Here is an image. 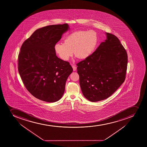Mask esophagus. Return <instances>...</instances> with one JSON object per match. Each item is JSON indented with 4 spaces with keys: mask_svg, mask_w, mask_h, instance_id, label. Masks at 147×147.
I'll use <instances>...</instances> for the list:
<instances>
[{
    "mask_svg": "<svg viewBox=\"0 0 147 147\" xmlns=\"http://www.w3.org/2000/svg\"><path fill=\"white\" fill-rule=\"evenodd\" d=\"M73 67V71H75L77 69V67H76V65H72Z\"/></svg>",
    "mask_w": 147,
    "mask_h": 147,
    "instance_id": "esophagus-1",
    "label": "esophagus"
}]
</instances>
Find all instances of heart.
Wrapping results in <instances>:
<instances>
[{
	"label": "heart",
	"mask_w": 147,
	"mask_h": 147,
	"mask_svg": "<svg viewBox=\"0 0 147 147\" xmlns=\"http://www.w3.org/2000/svg\"><path fill=\"white\" fill-rule=\"evenodd\" d=\"M99 42L97 32L93 30L78 31L71 33L54 46L55 53L61 59L67 61L74 55L80 59L88 58L94 52Z\"/></svg>",
	"instance_id": "heart-1"
}]
</instances>
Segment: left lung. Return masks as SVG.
Wrapping results in <instances>:
<instances>
[{"instance_id": "left-lung-1", "label": "left lung", "mask_w": 147, "mask_h": 147, "mask_svg": "<svg viewBox=\"0 0 147 147\" xmlns=\"http://www.w3.org/2000/svg\"><path fill=\"white\" fill-rule=\"evenodd\" d=\"M105 34L106 39L92 55L77 64L82 92L90 102L107 99L125 80L126 50L117 37Z\"/></svg>"}]
</instances>
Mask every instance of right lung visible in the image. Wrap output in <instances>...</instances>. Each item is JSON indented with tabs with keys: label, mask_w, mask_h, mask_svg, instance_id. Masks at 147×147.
I'll list each match as a JSON object with an SVG mask.
<instances>
[{
	"label": "right lung",
	"mask_w": 147,
	"mask_h": 147,
	"mask_svg": "<svg viewBox=\"0 0 147 147\" xmlns=\"http://www.w3.org/2000/svg\"><path fill=\"white\" fill-rule=\"evenodd\" d=\"M69 29L67 23L36 30L22 45L18 56V71L27 90L40 100H59L73 68L58 58L54 46Z\"/></svg>",
	"instance_id": "1"
}]
</instances>
